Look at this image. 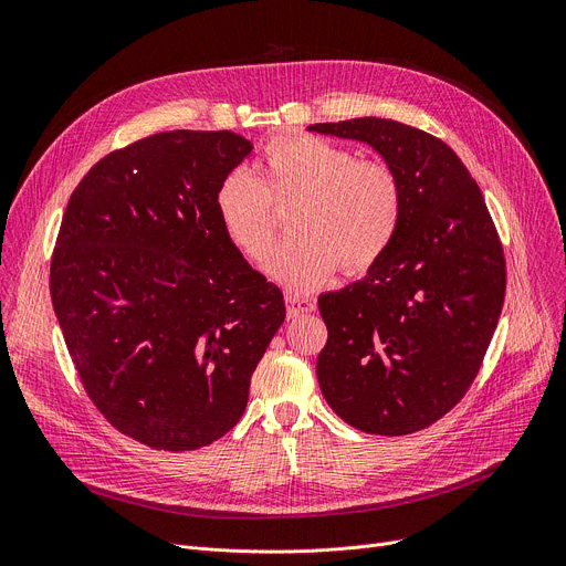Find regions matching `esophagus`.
<instances>
[{"instance_id":"34e87169","label":"esophagus","mask_w":566,"mask_h":566,"mask_svg":"<svg viewBox=\"0 0 566 566\" xmlns=\"http://www.w3.org/2000/svg\"><path fill=\"white\" fill-rule=\"evenodd\" d=\"M286 316L289 318H295V316H301V314H310V312H314V307H316V303L314 301H310V298H301V295H286Z\"/></svg>"}]
</instances>
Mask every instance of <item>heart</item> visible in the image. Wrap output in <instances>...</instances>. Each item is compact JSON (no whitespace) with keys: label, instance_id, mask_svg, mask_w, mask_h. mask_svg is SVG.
Segmentation results:
<instances>
[{"label":"heart","instance_id":"1","mask_svg":"<svg viewBox=\"0 0 566 566\" xmlns=\"http://www.w3.org/2000/svg\"><path fill=\"white\" fill-rule=\"evenodd\" d=\"M293 235L268 259L265 271L295 293H310L337 265L355 275L388 250L401 218V186L380 160H358L348 148L314 135H286L265 146L261 178L231 169L216 192L222 229L254 261L277 235L275 206L293 203Z\"/></svg>","mask_w":566,"mask_h":566}]
</instances>
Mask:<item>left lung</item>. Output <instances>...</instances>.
<instances>
[{"mask_svg": "<svg viewBox=\"0 0 566 566\" xmlns=\"http://www.w3.org/2000/svg\"><path fill=\"white\" fill-rule=\"evenodd\" d=\"M310 130L369 144L401 186L388 250L360 282L318 295L321 392L365 433L406 436L450 412L478 376L504 303V254L480 186L442 139L363 116Z\"/></svg>", "mask_w": 566, "mask_h": 566, "instance_id": "obj_1", "label": "left lung"}]
</instances>
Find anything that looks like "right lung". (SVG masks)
<instances>
[{"mask_svg":"<svg viewBox=\"0 0 566 566\" xmlns=\"http://www.w3.org/2000/svg\"><path fill=\"white\" fill-rule=\"evenodd\" d=\"M252 154L231 130H169L98 160L50 263L52 307L88 399L133 440L188 452L222 438L284 323V295L216 208Z\"/></svg>","mask_w":566,"mask_h":566,"instance_id":"1","label":"right lung"}]
</instances>
